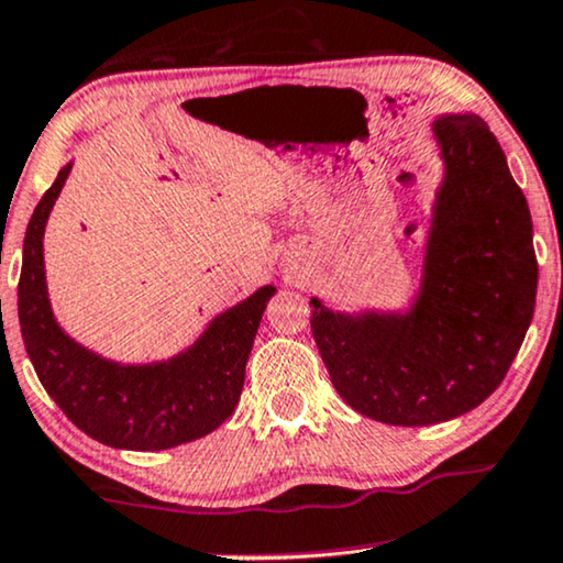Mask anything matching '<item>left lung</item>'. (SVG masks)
<instances>
[{
	"instance_id": "1",
	"label": "left lung",
	"mask_w": 563,
	"mask_h": 563,
	"mask_svg": "<svg viewBox=\"0 0 563 563\" xmlns=\"http://www.w3.org/2000/svg\"><path fill=\"white\" fill-rule=\"evenodd\" d=\"M431 130L444 179L416 301L402 314L309 301L338 395L389 426H431L478 408L507 376L536 311L532 220L501 145L475 113H444Z\"/></svg>"
}]
</instances>
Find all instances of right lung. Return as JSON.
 Wrapping results in <instances>:
<instances>
[{
	"label": "right lung",
	"instance_id": "1",
	"mask_svg": "<svg viewBox=\"0 0 563 563\" xmlns=\"http://www.w3.org/2000/svg\"><path fill=\"white\" fill-rule=\"evenodd\" d=\"M69 170L73 163L35 205L25 231L18 314L35 374L64 416L106 446L158 452L208 437L239 405L249 353L275 286L225 309L168 361L117 364L88 351L56 322L44 267L46 220Z\"/></svg>",
	"mask_w": 563,
	"mask_h": 563
}]
</instances>
